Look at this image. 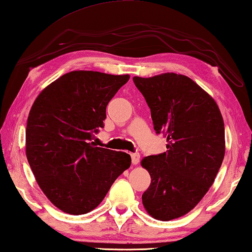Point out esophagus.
<instances>
[{
    "label": "esophagus",
    "instance_id": "obj_1",
    "mask_svg": "<svg viewBox=\"0 0 252 252\" xmlns=\"http://www.w3.org/2000/svg\"><path fill=\"white\" fill-rule=\"evenodd\" d=\"M131 162H133L134 165H137L139 162V159H140V155L138 153H133L131 154Z\"/></svg>",
    "mask_w": 252,
    "mask_h": 252
}]
</instances>
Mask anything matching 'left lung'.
Here are the masks:
<instances>
[{"label": "left lung", "mask_w": 252, "mask_h": 252, "mask_svg": "<svg viewBox=\"0 0 252 252\" xmlns=\"http://www.w3.org/2000/svg\"><path fill=\"white\" fill-rule=\"evenodd\" d=\"M151 108L154 129L167 138L165 153L145 157L152 183L143 193L147 213L167 221L189 213L206 195L224 156L218 105L185 75L133 77Z\"/></svg>", "instance_id": "left-lung-1"}]
</instances>
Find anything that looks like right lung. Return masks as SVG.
<instances>
[{
    "label": "right lung",
    "instance_id": "right-lung-1",
    "mask_svg": "<svg viewBox=\"0 0 252 252\" xmlns=\"http://www.w3.org/2000/svg\"><path fill=\"white\" fill-rule=\"evenodd\" d=\"M129 75L66 73L44 88L30 110L26 157L39 188L69 215L95 209L130 166L123 152L91 142L104 127L106 106Z\"/></svg>",
    "mask_w": 252,
    "mask_h": 252
}]
</instances>
